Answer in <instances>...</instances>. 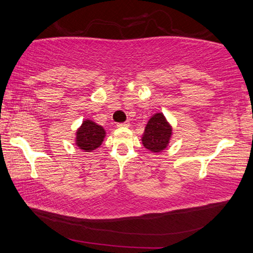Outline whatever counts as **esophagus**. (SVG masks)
Instances as JSON below:
<instances>
[{"instance_id": "esophagus-1", "label": "esophagus", "mask_w": 253, "mask_h": 253, "mask_svg": "<svg viewBox=\"0 0 253 253\" xmlns=\"http://www.w3.org/2000/svg\"><path fill=\"white\" fill-rule=\"evenodd\" d=\"M130 126V122L129 121H126V122H123V123H118L117 124L118 127H124V126Z\"/></svg>"}]
</instances>
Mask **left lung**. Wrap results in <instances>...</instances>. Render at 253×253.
I'll use <instances>...</instances> for the list:
<instances>
[{"label":"left lung","mask_w":253,"mask_h":253,"mask_svg":"<svg viewBox=\"0 0 253 253\" xmlns=\"http://www.w3.org/2000/svg\"><path fill=\"white\" fill-rule=\"evenodd\" d=\"M172 127L163 113H156L149 120L142 135V144L149 151L161 152L168 147Z\"/></svg>","instance_id":"1"}]
</instances>
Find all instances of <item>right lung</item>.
Returning a JSON list of instances; mask_svg holds the SVG:
<instances>
[{
  "mask_svg": "<svg viewBox=\"0 0 253 253\" xmlns=\"http://www.w3.org/2000/svg\"><path fill=\"white\" fill-rule=\"evenodd\" d=\"M105 134L106 132L103 126L90 120H85L76 132L75 144L85 152H90L101 146Z\"/></svg>",
  "mask_w": 253,
  "mask_h": 253,
  "instance_id": "right-lung-1",
  "label": "right lung"
}]
</instances>
